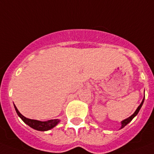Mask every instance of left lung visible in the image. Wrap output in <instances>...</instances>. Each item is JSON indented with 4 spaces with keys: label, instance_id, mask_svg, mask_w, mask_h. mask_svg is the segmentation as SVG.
<instances>
[{
    "label": "left lung",
    "instance_id": "obj_1",
    "mask_svg": "<svg viewBox=\"0 0 154 154\" xmlns=\"http://www.w3.org/2000/svg\"><path fill=\"white\" fill-rule=\"evenodd\" d=\"M143 101H144V98H143V101H142L141 104H140V105H139V107H138V108H137V109H136V110L135 111V112H134V113H133V114L132 115V116H131L130 117L127 118V119H124L123 121H122V122H121V123H122L121 129H122V128H123V127H125V125H127V124H128V123H129V122H130L132 121V120H133V118H134L135 116H136V115L138 114V112H140V109H141L142 105H143Z\"/></svg>",
    "mask_w": 154,
    "mask_h": 154
}]
</instances>
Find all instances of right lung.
<instances>
[{
    "mask_svg": "<svg viewBox=\"0 0 154 154\" xmlns=\"http://www.w3.org/2000/svg\"><path fill=\"white\" fill-rule=\"evenodd\" d=\"M14 109H15L16 112L18 116H19L21 119V120L25 122V124H27L28 125L32 128V129H35V130L38 131H47L49 129L54 128L57 124L60 122V120L59 119H51L48 120V121L45 122H42L38 121V120H35V119H28V118L25 117L24 116L21 114L19 112V111L18 110V109L16 108L15 105H14Z\"/></svg>",
    "mask_w": 154,
    "mask_h": 154,
    "instance_id": "1",
    "label": "right lung"
}]
</instances>
